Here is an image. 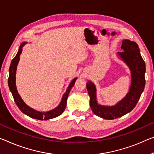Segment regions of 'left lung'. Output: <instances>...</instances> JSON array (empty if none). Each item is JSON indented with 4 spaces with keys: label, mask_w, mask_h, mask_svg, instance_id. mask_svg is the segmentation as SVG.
I'll return each mask as SVG.
<instances>
[{
    "label": "left lung",
    "mask_w": 154,
    "mask_h": 154,
    "mask_svg": "<svg viewBox=\"0 0 154 154\" xmlns=\"http://www.w3.org/2000/svg\"><path fill=\"white\" fill-rule=\"evenodd\" d=\"M121 49L123 51L118 52V55L129 67L131 76V86L126 96L113 106L100 105L96 100V85L89 80L87 83L92 112L104 119H116L131 112L136 107L145 88V63L142 58L138 44L125 39L122 41Z\"/></svg>",
    "instance_id": "1"
}]
</instances>
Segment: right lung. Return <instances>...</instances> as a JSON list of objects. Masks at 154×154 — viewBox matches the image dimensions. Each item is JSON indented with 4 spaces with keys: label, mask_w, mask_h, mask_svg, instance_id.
<instances>
[{
    "label": "right lung",
    "mask_w": 154,
    "mask_h": 154,
    "mask_svg": "<svg viewBox=\"0 0 154 154\" xmlns=\"http://www.w3.org/2000/svg\"><path fill=\"white\" fill-rule=\"evenodd\" d=\"M27 42H23L22 44L20 45L19 49H18V53L16 54L15 57L11 61L10 67H9V79H8V85L9 88L10 89V91L12 94L13 98L14 99V101L16 105H17L18 107L19 108V109L23 113H25L28 116H29L34 119L40 120H49L51 118L58 117V116L62 114L63 112L65 111L66 108V105H67V100L69 96V94L70 92V90L72 89V87L74 85V83L76 80L77 78H75L72 80V81L70 82V84L68 86V88L66 90L65 93L64 94V95L62 98V100L60 101V103L59 104V105L57 107L54 109L52 110L49 111V112H38V111L33 109L32 108L29 107V106H27L24 103V101L23 100V99L21 98L19 94L18 93L17 88H16V69H17V65L18 63L19 62L20 60V55L22 53L23 51V47L25 46V45Z\"/></svg>",
    "instance_id": "1"
}]
</instances>
